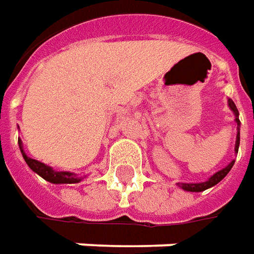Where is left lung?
Wrapping results in <instances>:
<instances>
[{
  "mask_svg": "<svg viewBox=\"0 0 254 254\" xmlns=\"http://www.w3.org/2000/svg\"><path fill=\"white\" fill-rule=\"evenodd\" d=\"M228 106L229 109L232 110V113L235 115V123H236V131H238V134H236V141H235V154H238V149H239V142H241V122H239V112H238V109L235 106V103L232 102V99H228ZM235 159L234 161H231V162L226 165L225 168H222L221 171L215 172L211 178H208L205 182H200V183H182V182H179L176 183L178 187H180L182 190H185V191H191V193H200V191H204V190H207V189H210V187L215 186V185H218L219 182L222 180V179L225 178L226 175L229 173V171L232 169V166H234Z\"/></svg>",
  "mask_w": 254,
  "mask_h": 254,
  "instance_id": "left-lung-1",
  "label": "left lung"
}]
</instances>
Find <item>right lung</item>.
<instances>
[{
	"mask_svg": "<svg viewBox=\"0 0 254 254\" xmlns=\"http://www.w3.org/2000/svg\"><path fill=\"white\" fill-rule=\"evenodd\" d=\"M18 144H19V149L22 152V156L25 159V162L28 163V166L32 169V171L37 173L40 178H43L44 180L50 182V183H54V185H74V183H79L82 179H85L86 176H79L76 173H72V172H64V171H54L52 166L46 165V163L40 162V161H36V159H32L29 158L28 155L25 154L23 151V144H22V139H18Z\"/></svg>",
	"mask_w": 254,
	"mask_h": 254,
	"instance_id": "obj_1",
	"label": "right lung"
}]
</instances>
